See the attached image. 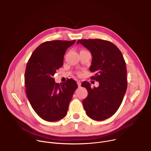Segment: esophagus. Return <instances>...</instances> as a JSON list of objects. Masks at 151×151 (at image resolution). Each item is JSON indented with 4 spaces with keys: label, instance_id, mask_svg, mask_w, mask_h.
<instances>
[{
    "label": "esophagus",
    "instance_id": "34e87169",
    "mask_svg": "<svg viewBox=\"0 0 151 151\" xmlns=\"http://www.w3.org/2000/svg\"><path fill=\"white\" fill-rule=\"evenodd\" d=\"M78 85V87H81V82L80 81H78L77 82Z\"/></svg>",
    "mask_w": 151,
    "mask_h": 151
}]
</instances>
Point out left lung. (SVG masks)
Returning a JSON list of instances; mask_svg holds the SVG:
<instances>
[{
	"label": "left lung",
	"instance_id": "8db88e82",
	"mask_svg": "<svg viewBox=\"0 0 151 151\" xmlns=\"http://www.w3.org/2000/svg\"><path fill=\"white\" fill-rule=\"evenodd\" d=\"M93 58L90 70L95 73L91 79L99 82L98 87L91 88L87 81L81 86L88 91L82 103L87 115L96 121H103L118 111L127 88V69L123 55L113 43L101 39H79Z\"/></svg>",
	"mask_w": 151,
	"mask_h": 151
}]
</instances>
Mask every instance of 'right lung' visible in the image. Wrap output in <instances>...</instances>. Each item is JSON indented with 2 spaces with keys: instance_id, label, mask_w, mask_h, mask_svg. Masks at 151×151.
Returning <instances> with one entry per match:
<instances>
[{
  "instance_id": "add662e5",
  "label": "right lung",
  "mask_w": 151,
  "mask_h": 151,
  "mask_svg": "<svg viewBox=\"0 0 151 151\" xmlns=\"http://www.w3.org/2000/svg\"><path fill=\"white\" fill-rule=\"evenodd\" d=\"M75 40L42 43L33 51L25 72L26 92L35 112L43 119L54 122L66 116L69 103L78 88L72 79L60 83L53 76L63 64L66 50Z\"/></svg>"
}]
</instances>
